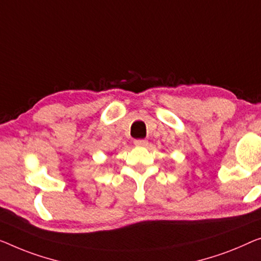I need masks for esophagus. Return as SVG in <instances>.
Masks as SVG:
<instances>
[{"instance_id":"1","label":"esophagus","mask_w":261,"mask_h":261,"mask_svg":"<svg viewBox=\"0 0 261 261\" xmlns=\"http://www.w3.org/2000/svg\"><path fill=\"white\" fill-rule=\"evenodd\" d=\"M147 141L146 139H136L135 141V145L136 146H141V147H145V146H147Z\"/></svg>"}]
</instances>
